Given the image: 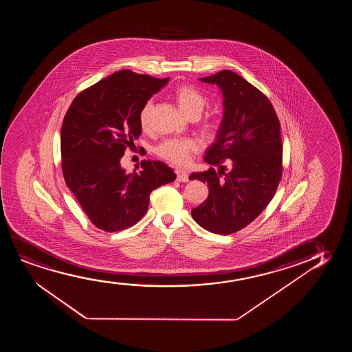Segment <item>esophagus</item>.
<instances>
[{"label":"esophagus","mask_w":352,"mask_h":352,"mask_svg":"<svg viewBox=\"0 0 352 352\" xmlns=\"http://www.w3.org/2000/svg\"><path fill=\"white\" fill-rule=\"evenodd\" d=\"M175 174H177V180L180 182V183L188 182V172H185L183 169H175Z\"/></svg>","instance_id":"esophagus-1"}]
</instances>
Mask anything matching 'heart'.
<instances>
[{"label": "heart", "mask_w": 352, "mask_h": 352, "mask_svg": "<svg viewBox=\"0 0 352 352\" xmlns=\"http://www.w3.org/2000/svg\"><path fill=\"white\" fill-rule=\"evenodd\" d=\"M173 95L180 111H183L188 118L199 116L207 106V97L204 96V94L201 90H198L197 87H193L191 84H183L175 87ZM151 109H153V102H145L138 114L140 127L144 131L150 129ZM215 127L217 126L212 120L206 121L203 124V129L206 132H212L215 130ZM197 150V142L192 138H168L164 140L162 143H160L155 151L161 159L169 161L174 164L183 166L188 164L191 159V155L196 153Z\"/></svg>", "instance_id": "obj_1"}]
</instances>
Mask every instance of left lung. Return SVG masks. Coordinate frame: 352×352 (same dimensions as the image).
Masks as SVG:
<instances>
[{
  "label": "left lung",
  "instance_id": "1",
  "mask_svg": "<svg viewBox=\"0 0 352 352\" xmlns=\"http://www.w3.org/2000/svg\"><path fill=\"white\" fill-rule=\"evenodd\" d=\"M201 80L221 89L225 111L204 157L212 167L190 175L209 188L191 214L204 230L225 236L248 226L274 197L283 175L280 122L268 97L236 73L225 69Z\"/></svg>",
  "mask_w": 352,
  "mask_h": 352
}]
</instances>
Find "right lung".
<instances>
[{
  "label": "right lung",
  "mask_w": 352,
  "mask_h": 352,
  "mask_svg": "<svg viewBox=\"0 0 352 352\" xmlns=\"http://www.w3.org/2000/svg\"><path fill=\"white\" fill-rule=\"evenodd\" d=\"M167 82L118 71L79 92L63 118V178L102 231L133 226L148 210L151 191L175 180L173 169L161 161L144 160L133 173L120 166L125 150L142 133L140 108Z\"/></svg>",
  "instance_id": "1"
}]
</instances>
